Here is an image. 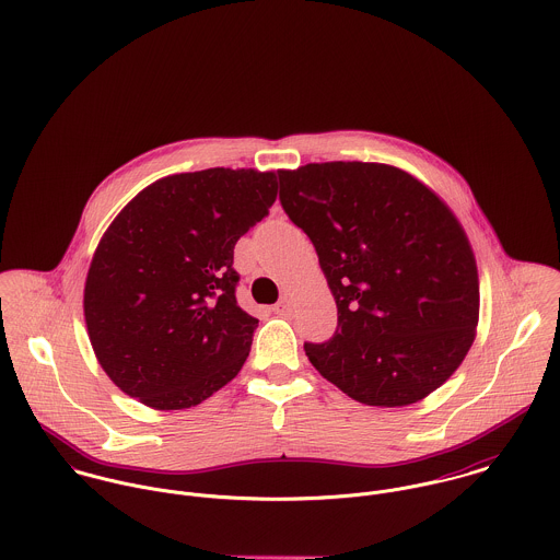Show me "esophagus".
Segmentation results:
<instances>
[{
    "mask_svg": "<svg viewBox=\"0 0 560 560\" xmlns=\"http://www.w3.org/2000/svg\"><path fill=\"white\" fill-rule=\"evenodd\" d=\"M293 311V298L291 295H284L276 306H273V313L276 315H289Z\"/></svg>",
    "mask_w": 560,
    "mask_h": 560,
    "instance_id": "obj_1",
    "label": "esophagus"
}]
</instances>
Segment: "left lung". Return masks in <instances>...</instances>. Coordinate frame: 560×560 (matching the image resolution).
<instances>
[{
  "label": "left lung",
  "mask_w": 560,
  "mask_h": 560,
  "mask_svg": "<svg viewBox=\"0 0 560 560\" xmlns=\"http://www.w3.org/2000/svg\"><path fill=\"white\" fill-rule=\"evenodd\" d=\"M278 178L338 308L334 336L304 345L313 366L364 405L402 407L438 390L479 323L475 252L448 205L386 163H306Z\"/></svg>",
  "instance_id": "obj_1"
}]
</instances>
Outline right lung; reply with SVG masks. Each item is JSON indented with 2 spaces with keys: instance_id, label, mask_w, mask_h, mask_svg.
Listing matches in <instances>:
<instances>
[{
  "instance_id": "1",
  "label": "right lung",
  "mask_w": 560,
  "mask_h": 560,
  "mask_svg": "<svg viewBox=\"0 0 560 560\" xmlns=\"http://www.w3.org/2000/svg\"><path fill=\"white\" fill-rule=\"evenodd\" d=\"M276 196L273 172L209 167L155 180L116 215L88 269L83 317L125 395L185 409L237 377L258 319L235 298V243Z\"/></svg>"
}]
</instances>
